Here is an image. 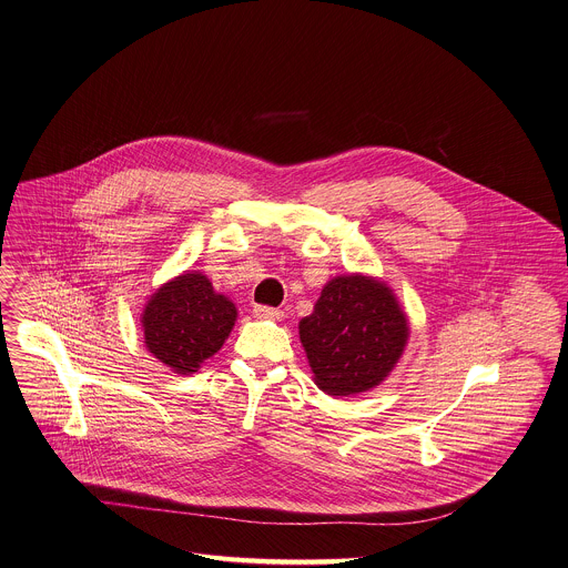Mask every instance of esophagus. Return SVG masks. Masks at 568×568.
<instances>
[{
	"instance_id": "1",
	"label": "esophagus",
	"mask_w": 568,
	"mask_h": 568,
	"mask_svg": "<svg viewBox=\"0 0 568 568\" xmlns=\"http://www.w3.org/2000/svg\"><path fill=\"white\" fill-rule=\"evenodd\" d=\"M253 315L256 320H281L283 312L281 310H274V307H254Z\"/></svg>"
}]
</instances>
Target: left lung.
Here are the masks:
<instances>
[{"instance_id": "left-lung-1", "label": "left lung", "mask_w": 568, "mask_h": 568, "mask_svg": "<svg viewBox=\"0 0 568 568\" xmlns=\"http://www.w3.org/2000/svg\"><path fill=\"white\" fill-rule=\"evenodd\" d=\"M298 333L315 385L331 396H355L396 368L409 339V320L385 281L353 272L322 287Z\"/></svg>"}]
</instances>
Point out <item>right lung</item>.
Masks as SVG:
<instances>
[{"mask_svg": "<svg viewBox=\"0 0 568 568\" xmlns=\"http://www.w3.org/2000/svg\"><path fill=\"white\" fill-rule=\"evenodd\" d=\"M235 320V303L215 292L206 274L187 270L148 298L141 314L143 344L172 373L193 375L222 348Z\"/></svg>", "mask_w": 568, "mask_h": 568, "instance_id": "obj_1", "label": "right lung"}]
</instances>
